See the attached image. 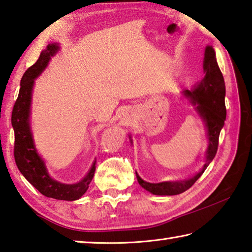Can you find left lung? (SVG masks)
<instances>
[{"label": "left lung", "instance_id": "1", "mask_svg": "<svg viewBox=\"0 0 252 252\" xmlns=\"http://www.w3.org/2000/svg\"><path fill=\"white\" fill-rule=\"evenodd\" d=\"M204 72L205 76L202 81L191 91L184 90L183 94L185 97L189 98L190 102L194 104L195 109L199 113V116L204 119L206 126H207L209 142L208 149L206 151L205 165L202 171L189 180L162 182L157 183V184L144 182L135 172L139 184L154 195H177L187 190L202 176V174L217 153L219 133H220V130L226 120V87L222 74L218 67L215 50L212 46H207L205 49Z\"/></svg>", "mask_w": 252, "mask_h": 252}]
</instances>
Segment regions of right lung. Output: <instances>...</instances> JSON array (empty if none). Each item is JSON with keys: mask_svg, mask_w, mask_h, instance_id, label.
I'll return each mask as SVG.
<instances>
[{"mask_svg": "<svg viewBox=\"0 0 252 252\" xmlns=\"http://www.w3.org/2000/svg\"><path fill=\"white\" fill-rule=\"evenodd\" d=\"M58 50L56 44L47 45L42 50L33 66L27 69L21 79V88L12 111V126L14 129V158L17 168L24 177L44 196L62 200H76L88 189L95 171V161L87 175L77 184H63L49 176L45 163L36 152L30 127V107L34 79L47 66L50 57Z\"/></svg>", "mask_w": 252, "mask_h": 252, "instance_id": "add662e5", "label": "right lung"}]
</instances>
